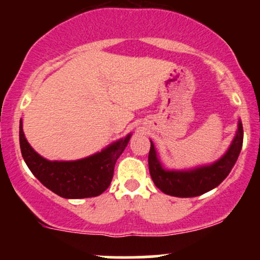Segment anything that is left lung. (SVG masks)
<instances>
[{
    "mask_svg": "<svg viewBox=\"0 0 260 260\" xmlns=\"http://www.w3.org/2000/svg\"><path fill=\"white\" fill-rule=\"evenodd\" d=\"M243 144L242 122L238 120L237 131L226 153L220 159L208 165H201L193 169L169 170L162 165L154 143L150 140L149 151V171L151 180L161 192L172 197L190 198L204 194L219 186L228 177L235 166Z\"/></svg>",
    "mask_w": 260,
    "mask_h": 260,
    "instance_id": "left-lung-1",
    "label": "left lung"
}]
</instances>
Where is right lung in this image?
<instances>
[{
    "label": "right lung",
    "mask_w": 260,
    "mask_h": 260,
    "mask_svg": "<svg viewBox=\"0 0 260 260\" xmlns=\"http://www.w3.org/2000/svg\"><path fill=\"white\" fill-rule=\"evenodd\" d=\"M131 137L132 133L83 159L51 161L31 148L23 132L22 120L19 123L20 151L26 166L45 187L66 199L90 198L105 192L112 181L116 161Z\"/></svg>",
    "instance_id": "obj_1"
}]
</instances>
